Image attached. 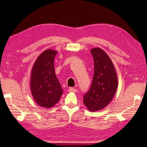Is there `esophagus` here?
<instances>
[{"mask_svg":"<svg viewBox=\"0 0 147 147\" xmlns=\"http://www.w3.org/2000/svg\"><path fill=\"white\" fill-rule=\"evenodd\" d=\"M68 91H69V92H71H71L76 93V92H77V90L75 89V88H69L68 90Z\"/></svg>","mask_w":147,"mask_h":147,"instance_id":"34e87169","label":"esophagus"}]
</instances>
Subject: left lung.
I'll return each mask as SVG.
<instances>
[{
  "mask_svg": "<svg viewBox=\"0 0 147 147\" xmlns=\"http://www.w3.org/2000/svg\"><path fill=\"white\" fill-rule=\"evenodd\" d=\"M94 75L88 92L83 96V104L90 112L102 110L113 99L118 85L117 73L110 57L104 50L93 48Z\"/></svg>",
  "mask_w": 147,
  "mask_h": 147,
  "instance_id": "left-lung-1",
  "label": "left lung"
}]
</instances>
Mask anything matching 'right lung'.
Masks as SVG:
<instances>
[{"label":"right lung","instance_id":"add662e5","mask_svg":"<svg viewBox=\"0 0 147 147\" xmlns=\"http://www.w3.org/2000/svg\"><path fill=\"white\" fill-rule=\"evenodd\" d=\"M57 51L47 49L34 63L30 76V90L38 105L52 108L59 101L63 93L54 70V58Z\"/></svg>","mask_w":147,"mask_h":147}]
</instances>
